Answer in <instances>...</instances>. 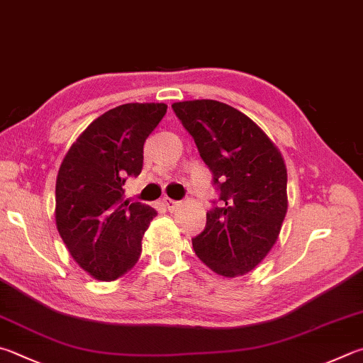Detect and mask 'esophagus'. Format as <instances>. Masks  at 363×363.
<instances>
[{"mask_svg": "<svg viewBox=\"0 0 363 363\" xmlns=\"http://www.w3.org/2000/svg\"><path fill=\"white\" fill-rule=\"evenodd\" d=\"M163 201H164V206H167L169 211H174V209L181 204V201H177V200H171V199H164Z\"/></svg>", "mask_w": 363, "mask_h": 363, "instance_id": "34e87169", "label": "esophagus"}]
</instances>
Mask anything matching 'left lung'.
<instances>
[{"instance_id":"1","label":"left lung","mask_w":363,"mask_h":363,"mask_svg":"<svg viewBox=\"0 0 363 363\" xmlns=\"http://www.w3.org/2000/svg\"><path fill=\"white\" fill-rule=\"evenodd\" d=\"M173 111L213 173L219 206L192 238L195 254L225 278L245 274L265 259L287 213V169L278 147L247 116L225 103H174Z\"/></svg>"}]
</instances>
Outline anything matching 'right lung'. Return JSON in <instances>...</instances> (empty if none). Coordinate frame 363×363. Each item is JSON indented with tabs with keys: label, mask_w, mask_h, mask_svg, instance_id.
<instances>
[{
	"label": "right lung",
	"mask_w": 363,
	"mask_h": 363,
	"mask_svg": "<svg viewBox=\"0 0 363 363\" xmlns=\"http://www.w3.org/2000/svg\"><path fill=\"white\" fill-rule=\"evenodd\" d=\"M163 103H127L95 118L58 169L55 220L79 267L116 281L136 265L154 208L123 200V184L140 176L143 147L163 116Z\"/></svg>",
	"instance_id": "obj_1"
}]
</instances>
